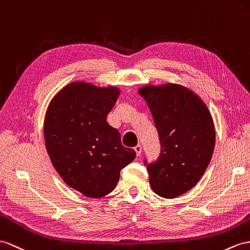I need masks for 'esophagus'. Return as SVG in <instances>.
<instances>
[{"instance_id": "1", "label": "esophagus", "mask_w": 250, "mask_h": 250, "mask_svg": "<svg viewBox=\"0 0 250 250\" xmlns=\"http://www.w3.org/2000/svg\"><path fill=\"white\" fill-rule=\"evenodd\" d=\"M135 150H136V154L137 156H141V153H142V146L138 144L137 146H135Z\"/></svg>"}]
</instances>
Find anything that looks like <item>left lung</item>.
I'll return each instance as SVG.
<instances>
[{
    "instance_id": "8db88e82",
    "label": "left lung",
    "mask_w": 250,
    "mask_h": 250,
    "mask_svg": "<svg viewBox=\"0 0 250 250\" xmlns=\"http://www.w3.org/2000/svg\"><path fill=\"white\" fill-rule=\"evenodd\" d=\"M139 94L147 103L159 135L158 159L144 164L155 193L174 198L202 178L214 150L215 131L208 108L199 97L179 84L146 86Z\"/></svg>"
}]
</instances>
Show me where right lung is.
I'll return each mask as SVG.
<instances>
[{
    "mask_svg": "<svg viewBox=\"0 0 250 250\" xmlns=\"http://www.w3.org/2000/svg\"><path fill=\"white\" fill-rule=\"evenodd\" d=\"M120 94L114 87L73 83L54 97L44 121L48 156L58 174L84 196L111 193L122 168L136 151L121 143V135L107 122Z\"/></svg>",
    "mask_w": 250,
    "mask_h": 250,
    "instance_id": "obj_1",
    "label": "right lung"
}]
</instances>
